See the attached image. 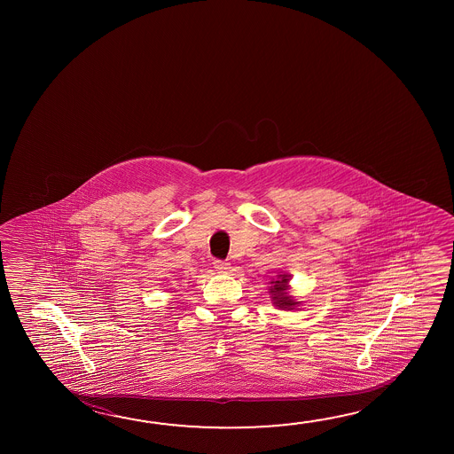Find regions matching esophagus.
<instances>
[{
  "instance_id": "34e87169",
  "label": "esophagus",
  "mask_w": 454,
  "mask_h": 454,
  "mask_svg": "<svg viewBox=\"0 0 454 454\" xmlns=\"http://www.w3.org/2000/svg\"><path fill=\"white\" fill-rule=\"evenodd\" d=\"M214 268H215L218 272H228V269H230V262L215 260L214 261Z\"/></svg>"
}]
</instances>
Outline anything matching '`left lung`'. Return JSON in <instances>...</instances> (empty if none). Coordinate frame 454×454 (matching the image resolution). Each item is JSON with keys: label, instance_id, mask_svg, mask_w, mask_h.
Wrapping results in <instances>:
<instances>
[{"label": "left lung", "instance_id": "obj_1", "mask_svg": "<svg viewBox=\"0 0 454 454\" xmlns=\"http://www.w3.org/2000/svg\"><path fill=\"white\" fill-rule=\"evenodd\" d=\"M290 280L291 275L280 272L278 275H275V278H272L269 282V294L272 299V304L280 310H294L301 305V301L291 296L290 293Z\"/></svg>", "mask_w": 454, "mask_h": 454}]
</instances>
